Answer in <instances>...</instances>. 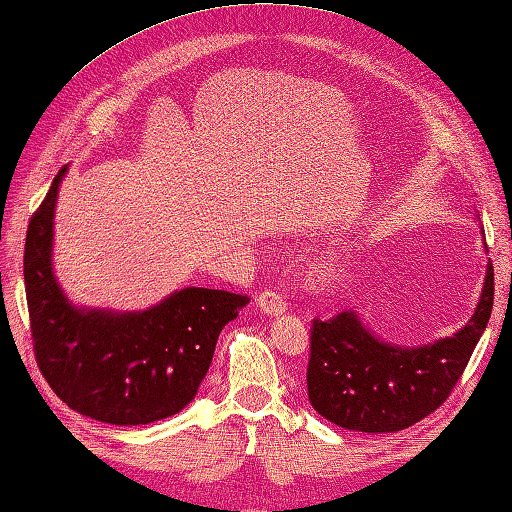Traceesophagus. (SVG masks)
<instances>
[{
    "instance_id": "1",
    "label": "esophagus",
    "mask_w": 512,
    "mask_h": 512,
    "mask_svg": "<svg viewBox=\"0 0 512 512\" xmlns=\"http://www.w3.org/2000/svg\"><path fill=\"white\" fill-rule=\"evenodd\" d=\"M257 307L261 309V313H266V316H281V313H285L287 305H285V298L277 292H261L257 296Z\"/></svg>"
}]
</instances>
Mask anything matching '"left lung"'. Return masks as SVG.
Listing matches in <instances>:
<instances>
[{
  "mask_svg": "<svg viewBox=\"0 0 512 512\" xmlns=\"http://www.w3.org/2000/svg\"><path fill=\"white\" fill-rule=\"evenodd\" d=\"M491 309L493 266L489 261L474 316L461 331L432 344L415 348L389 344L376 337L352 309L329 320L316 318L307 365L311 406L337 426L374 435L417 424L452 393L487 329Z\"/></svg>",
  "mask_w": 512,
  "mask_h": 512,
  "instance_id": "1",
  "label": "left lung"
}]
</instances>
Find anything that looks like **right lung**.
Segmentation results:
<instances>
[{
  "instance_id": "add662e5",
  "label": "right lung",
  "mask_w": 512,
  "mask_h": 512,
  "mask_svg": "<svg viewBox=\"0 0 512 512\" xmlns=\"http://www.w3.org/2000/svg\"><path fill=\"white\" fill-rule=\"evenodd\" d=\"M69 166L56 175L25 238L23 279L34 355L73 411L114 426L166 419L190 404L220 331L248 296L183 287L144 311L77 307L54 274V214Z\"/></svg>"
}]
</instances>
